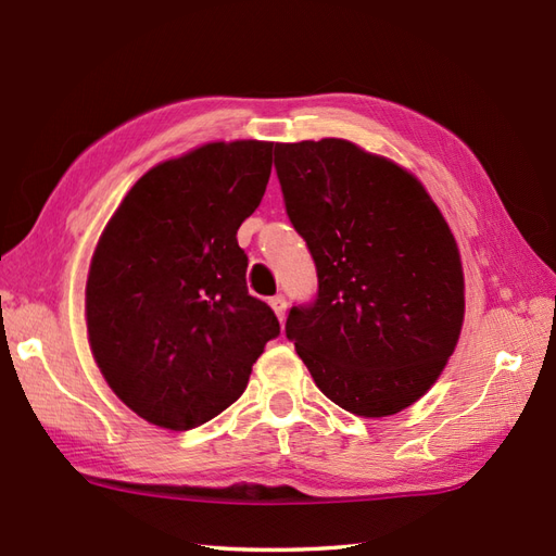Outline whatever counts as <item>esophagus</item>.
Masks as SVG:
<instances>
[{
    "label": "esophagus",
    "instance_id": "esophagus-1",
    "mask_svg": "<svg viewBox=\"0 0 556 556\" xmlns=\"http://www.w3.org/2000/svg\"><path fill=\"white\" fill-rule=\"evenodd\" d=\"M269 306H271V311L277 313L279 320H285V315H287V296H285V293H277V296H271Z\"/></svg>",
    "mask_w": 556,
    "mask_h": 556
}]
</instances>
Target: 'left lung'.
<instances>
[{
  "label": "left lung",
  "mask_w": 556,
  "mask_h": 556,
  "mask_svg": "<svg viewBox=\"0 0 556 556\" xmlns=\"http://www.w3.org/2000/svg\"><path fill=\"white\" fill-rule=\"evenodd\" d=\"M289 222L318 293L287 337L334 405L388 417L437 383L465 315L460 253L421 182L346 139L275 147Z\"/></svg>",
  "instance_id": "1"
}]
</instances>
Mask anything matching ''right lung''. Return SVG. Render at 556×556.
Wrapping results in <instances>:
<instances>
[{"label": "right lung", "instance_id": "obj_1", "mask_svg": "<svg viewBox=\"0 0 556 556\" xmlns=\"http://www.w3.org/2000/svg\"><path fill=\"white\" fill-rule=\"evenodd\" d=\"M271 173L269 141H214L144 173L98 238L86 328L108 386L188 431L233 405L279 320L248 293L238 226Z\"/></svg>", "mask_w": 556, "mask_h": 556}]
</instances>
